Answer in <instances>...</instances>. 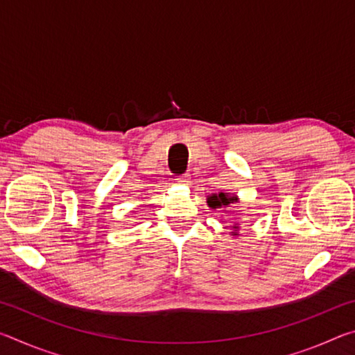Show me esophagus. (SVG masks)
Listing matches in <instances>:
<instances>
[{
    "mask_svg": "<svg viewBox=\"0 0 355 355\" xmlns=\"http://www.w3.org/2000/svg\"><path fill=\"white\" fill-rule=\"evenodd\" d=\"M189 180H191V177L188 175V173H183V175H178L177 182H178V183H182V184H188V183H189Z\"/></svg>",
    "mask_w": 355,
    "mask_h": 355,
    "instance_id": "1",
    "label": "esophagus"
}]
</instances>
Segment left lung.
<instances>
[{
	"label": "left lung",
	"mask_w": 355,
	"mask_h": 355,
	"mask_svg": "<svg viewBox=\"0 0 355 355\" xmlns=\"http://www.w3.org/2000/svg\"><path fill=\"white\" fill-rule=\"evenodd\" d=\"M208 205L211 207V208H219V207H222V205H230V203H233V202H236V197L233 196V197H228L227 194H224V192H219L218 196H211V197H208ZM233 235H238V227L236 225H233Z\"/></svg>",
	"instance_id": "8db88e82"
}]
</instances>
